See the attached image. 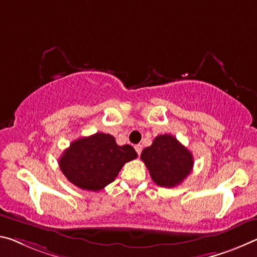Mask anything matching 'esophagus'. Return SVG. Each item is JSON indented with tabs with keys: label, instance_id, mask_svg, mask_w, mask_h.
<instances>
[{
	"label": "esophagus",
	"instance_id": "1",
	"mask_svg": "<svg viewBox=\"0 0 257 257\" xmlns=\"http://www.w3.org/2000/svg\"><path fill=\"white\" fill-rule=\"evenodd\" d=\"M135 150H136V152H137L138 156H140L141 152H142V150H143V146H142L141 144H137V145H135Z\"/></svg>",
	"mask_w": 257,
	"mask_h": 257
}]
</instances>
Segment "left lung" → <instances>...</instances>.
Wrapping results in <instances>:
<instances>
[{
  "label": "left lung",
  "instance_id": "8db88e82",
  "mask_svg": "<svg viewBox=\"0 0 257 257\" xmlns=\"http://www.w3.org/2000/svg\"><path fill=\"white\" fill-rule=\"evenodd\" d=\"M151 177L159 186L174 187L185 180L193 168L192 153L172 135H159L141 154Z\"/></svg>",
  "mask_w": 257,
  "mask_h": 257
}]
</instances>
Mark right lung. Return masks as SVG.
Wrapping results in <instances>:
<instances>
[{"instance_id": "add662e5", "label": "right lung", "mask_w": 257, "mask_h": 257, "mask_svg": "<svg viewBox=\"0 0 257 257\" xmlns=\"http://www.w3.org/2000/svg\"><path fill=\"white\" fill-rule=\"evenodd\" d=\"M137 158L130 145H117L109 134L96 133L72 142L59 159V167L72 184L99 191L112 183L125 162Z\"/></svg>"}]
</instances>
